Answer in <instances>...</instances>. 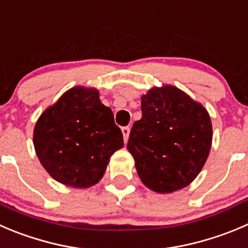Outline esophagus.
Here are the masks:
<instances>
[{
    "label": "esophagus",
    "mask_w": 248,
    "mask_h": 248,
    "mask_svg": "<svg viewBox=\"0 0 248 248\" xmlns=\"http://www.w3.org/2000/svg\"><path fill=\"white\" fill-rule=\"evenodd\" d=\"M122 133H123V136H124V142H128L129 134H130V128H129V126H124V128H122Z\"/></svg>",
    "instance_id": "esophagus-1"
}]
</instances>
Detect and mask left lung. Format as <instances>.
<instances>
[{
    "instance_id": "1",
    "label": "left lung",
    "mask_w": 248,
    "mask_h": 248,
    "mask_svg": "<svg viewBox=\"0 0 248 248\" xmlns=\"http://www.w3.org/2000/svg\"><path fill=\"white\" fill-rule=\"evenodd\" d=\"M142 117L128 141L143 185L170 193L190 185L212 147V122L206 108L173 85L152 87L141 96Z\"/></svg>"
}]
</instances>
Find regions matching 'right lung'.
Instances as JSON below:
<instances>
[{
	"instance_id": "obj_1",
	"label": "right lung",
	"mask_w": 248,
	"mask_h": 248,
	"mask_svg": "<svg viewBox=\"0 0 248 248\" xmlns=\"http://www.w3.org/2000/svg\"><path fill=\"white\" fill-rule=\"evenodd\" d=\"M35 152L52 178L87 188L102 179L109 158L124 146L97 89L74 86L44 110L34 128Z\"/></svg>"
}]
</instances>
